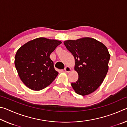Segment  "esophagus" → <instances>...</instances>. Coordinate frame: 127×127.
Instances as JSON below:
<instances>
[{
	"instance_id": "esophagus-1",
	"label": "esophagus",
	"mask_w": 127,
	"mask_h": 127,
	"mask_svg": "<svg viewBox=\"0 0 127 127\" xmlns=\"http://www.w3.org/2000/svg\"><path fill=\"white\" fill-rule=\"evenodd\" d=\"M71 70H72L71 68H70L69 66H66V67L64 68V70H65L66 72H68V73L70 72L71 71Z\"/></svg>"
}]
</instances>
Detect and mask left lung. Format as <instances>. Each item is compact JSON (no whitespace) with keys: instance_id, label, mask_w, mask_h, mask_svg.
<instances>
[{"instance_id":"1","label":"left lung","mask_w":127,"mask_h":127,"mask_svg":"<svg viewBox=\"0 0 127 127\" xmlns=\"http://www.w3.org/2000/svg\"><path fill=\"white\" fill-rule=\"evenodd\" d=\"M75 59L74 69L78 79L71 85L75 92L85 96L92 93L101 85L108 71L110 56L102 43L85 37L64 42Z\"/></svg>"}]
</instances>
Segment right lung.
Returning a JSON list of instances; mask_svg holds the SVG:
<instances>
[{"label":"right lung","instance_id":"obj_1","mask_svg":"<svg viewBox=\"0 0 127 127\" xmlns=\"http://www.w3.org/2000/svg\"><path fill=\"white\" fill-rule=\"evenodd\" d=\"M61 43L58 40L40 37L30 41L17 50L15 66L21 81L27 87L40 91L56 78L58 72L50 55Z\"/></svg>","mask_w":127,"mask_h":127}]
</instances>
